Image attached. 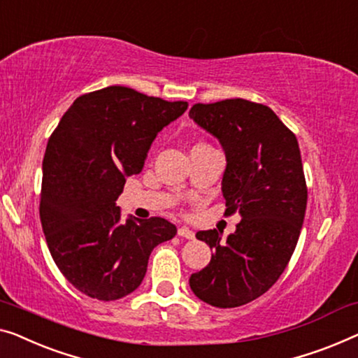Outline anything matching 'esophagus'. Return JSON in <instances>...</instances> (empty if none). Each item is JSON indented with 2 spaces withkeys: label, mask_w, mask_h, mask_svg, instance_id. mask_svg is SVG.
<instances>
[{
  "label": "esophagus",
  "mask_w": 358,
  "mask_h": 358,
  "mask_svg": "<svg viewBox=\"0 0 358 358\" xmlns=\"http://www.w3.org/2000/svg\"><path fill=\"white\" fill-rule=\"evenodd\" d=\"M178 236H180V237H185V239H189V241L195 239L194 231H192L190 227H187V226H180L179 229H178Z\"/></svg>",
  "instance_id": "1"
}]
</instances>
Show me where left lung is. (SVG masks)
<instances>
[{
  "label": "left lung",
  "instance_id": "obj_1",
  "mask_svg": "<svg viewBox=\"0 0 358 358\" xmlns=\"http://www.w3.org/2000/svg\"><path fill=\"white\" fill-rule=\"evenodd\" d=\"M189 116L221 143L226 213L242 217L226 241L216 229L196 232L215 253L189 284L205 303L241 307L278 281L297 245L307 210L299 143L271 108L242 98L196 103Z\"/></svg>",
  "mask_w": 358,
  "mask_h": 358
}]
</instances>
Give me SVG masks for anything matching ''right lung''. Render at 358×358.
<instances>
[{
  "mask_svg": "<svg viewBox=\"0 0 358 358\" xmlns=\"http://www.w3.org/2000/svg\"><path fill=\"white\" fill-rule=\"evenodd\" d=\"M187 106L113 85L77 98L51 134L41 227L56 266L89 297L110 302L136 291L150 253L178 232L164 217L122 221L116 200L129 176L142 171L158 132Z\"/></svg>",
  "mask_w": 358,
  "mask_h": 358,
  "instance_id": "1",
  "label": "right lung"
}]
</instances>
